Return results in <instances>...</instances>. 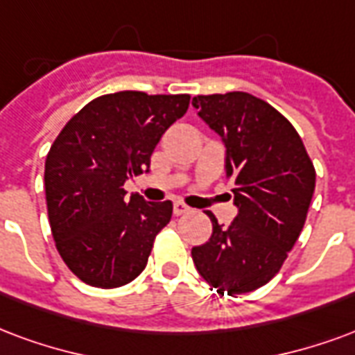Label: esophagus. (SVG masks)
Instances as JSON below:
<instances>
[{"label":"esophagus","instance_id":"obj_1","mask_svg":"<svg viewBox=\"0 0 355 355\" xmlns=\"http://www.w3.org/2000/svg\"><path fill=\"white\" fill-rule=\"evenodd\" d=\"M173 212L177 214V216H180V214H186V212H190V207L184 203H180V201H175V205H173Z\"/></svg>","mask_w":355,"mask_h":355}]
</instances>
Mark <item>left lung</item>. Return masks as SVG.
I'll return each mask as SVG.
<instances>
[{
  "mask_svg": "<svg viewBox=\"0 0 355 355\" xmlns=\"http://www.w3.org/2000/svg\"><path fill=\"white\" fill-rule=\"evenodd\" d=\"M191 105L224 141L239 209L230 227L209 214L212 235L191 248V259L218 293H248L280 271L301 235L316 171L295 128L263 99L227 92L196 96Z\"/></svg>",
  "mask_w": 355,
  "mask_h": 355,
  "instance_id": "1",
  "label": "left lung"
}]
</instances>
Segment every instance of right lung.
Wrapping results in <instances>:
<instances>
[{
	"label": "right lung",
	"instance_id": "obj_1",
	"mask_svg": "<svg viewBox=\"0 0 355 355\" xmlns=\"http://www.w3.org/2000/svg\"><path fill=\"white\" fill-rule=\"evenodd\" d=\"M190 96L116 92L96 97L71 118L44 162V193L60 256L83 282L118 288L143 272L173 203H148L124 182L150 156Z\"/></svg>",
	"mask_w": 355,
	"mask_h": 355
}]
</instances>
